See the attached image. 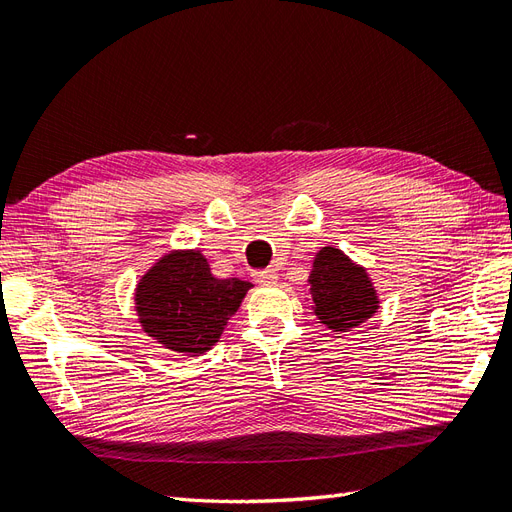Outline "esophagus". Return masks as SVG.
Wrapping results in <instances>:
<instances>
[{"instance_id":"esophagus-1","label":"esophagus","mask_w":512,"mask_h":512,"mask_svg":"<svg viewBox=\"0 0 512 512\" xmlns=\"http://www.w3.org/2000/svg\"><path fill=\"white\" fill-rule=\"evenodd\" d=\"M256 282L260 286H275L277 284V271L275 269H265L256 273Z\"/></svg>"}]
</instances>
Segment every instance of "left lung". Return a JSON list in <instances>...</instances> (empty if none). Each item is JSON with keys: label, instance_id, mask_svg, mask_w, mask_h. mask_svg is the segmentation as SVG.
Returning <instances> with one entry per match:
<instances>
[{"label": "left lung", "instance_id": "1", "mask_svg": "<svg viewBox=\"0 0 512 512\" xmlns=\"http://www.w3.org/2000/svg\"><path fill=\"white\" fill-rule=\"evenodd\" d=\"M307 286L314 316L337 335L356 329L380 309V294L367 269L333 245L320 247L314 256Z\"/></svg>", "mask_w": 512, "mask_h": 512}]
</instances>
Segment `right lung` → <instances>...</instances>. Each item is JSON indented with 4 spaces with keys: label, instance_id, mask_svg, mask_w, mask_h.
I'll return each instance as SVG.
<instances>
[{
    "label": "right lung",
    "instance_id": "obj_1",
    "mask_svg": "<svg viewBox=\"0 0 512 512\" xmlns=\"http://www.w3.org/2000/svg\"><path fill=\"white\" fill-rule=\"evenodd\" d=\"M250 282L218 280L200 250H170L134 288V312L147 337L183 356L209 352L237 314Z\"/></svg>",
    "mask_w": 512,
    "mask_h": 512
}]
</instances>
